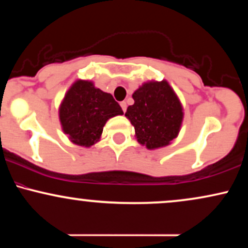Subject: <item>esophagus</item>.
<instances>
[{
    "label": "esophagus",
    "mask_w": 248,
    "mask_h": 248,
    "mask_svg": "<svg viewBox=\"0 0 248 248\" xmlns=\"http://www.w3.org/2000/svg\"><path fill=\"white\" fill-rule=\"evenodd\" d=\"M120 106H121V108H122V110H124V112H126V109H127V104H126V101L120 102Z\"/></svg>",
    "instance_id": "34e87169"
}]
</instances>
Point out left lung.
I'll return each mask as SVG.
<instances>
[{
  "label": "left lung",
  "instance_id": "1",
  "mask_svg": "<svg viewBox=\"0 0 248 248\" xmlns=\"http://www.w3.org/2000/svg\"><path fill=\"white\" fill-rule=\"evenodd\" d=\"M134 105L124 116L135 129L136 140L147 149L169 146L178 136L184 108L167 80L143 82L133 93Z\"/></svg>",
  "mask_w": 248,
  "mask_h": 248
}]
</instances>
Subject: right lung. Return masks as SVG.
<instances>
[{"label": "right lung", "instance_id": "obj_1", "mask_svg": "<svg viewBox=\"0 0 248 248\" xmlns=\"http://www.w3.org/2000/svg\"><path fill=\"white\" fill-rule=\"evenodd\" d=\"M122 114L112 94L85 79H77L71 85L58 108L62 132L72 143L85 148L100 141L106 122Z\"/></svg>", "mask_w": 248, "mask_h": 248}]
</instances>
